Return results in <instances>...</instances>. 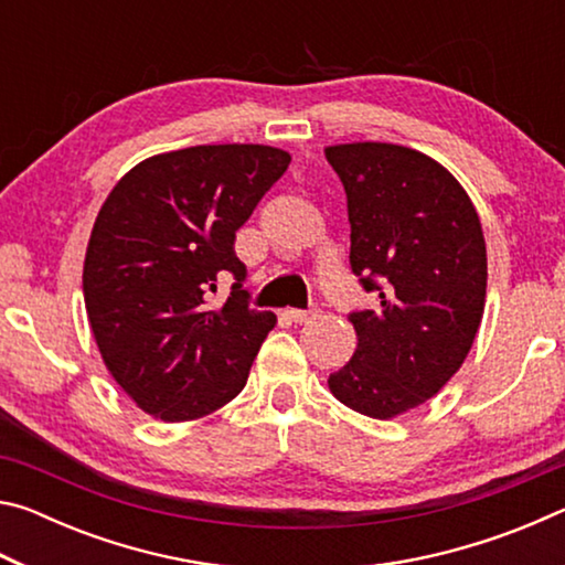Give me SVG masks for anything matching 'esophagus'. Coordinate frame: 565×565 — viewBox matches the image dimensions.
Here are the masks:
<instances>
[{
	"label": "esophagus",
	"instance_id": "34e87169",
	"mask_svg": "<svg viewBox=\"0 0 565 565\" xmlns=\"http://www.w3.org/2000/svg\"><path fill=\"white\" fill-rule=\"evenodd\" d=\"M317 313H319L317 309H286V317L296 323H306V321L317 319Z\"/></svg>",
	"mask_w": 565,
	"mask_h": 565
}]
</instances>
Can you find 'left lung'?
<instances>
[{
  "mask_svg": "<svg viewBox=\"0 0 565 565\" xmlns=\"http://www.w3.org/2000/svg\"><path fill=\"white\" fill-rule=\"evenodd\" d=\"M347 191L351 271L374 309L351 313L356 351L329 376L341 404L394 418L446 386L486 303V242L463 186L431 157L381 141L327 147Z\"/></svg>",
  "mask_w": 565,
  "mask_h": 565,
  "instance_id": "1",
  "label": "left lung"
}]
</instances>
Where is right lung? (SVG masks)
Listing matches in <instances>:
<instances>
[{
	"mask_svg": "<svg viewBox=\"0 0 565 565\" xmlns=\"http://www.w3.org/2000/svg\"><path fill=\"white\" fill-rule=\"evenodd\" d=\"M291 157L264 145L157 154L111 189L84 259V303L114 381L149 416H209L246 386L271 311L248 306L236 232ZM234 275L233 294L211 303Z\"/></svg>",
	"mask_w": 565,
	"mask_h": 565,
	"instance_id": "obj_1",
	"label": "right lung"
}]
</instances>
